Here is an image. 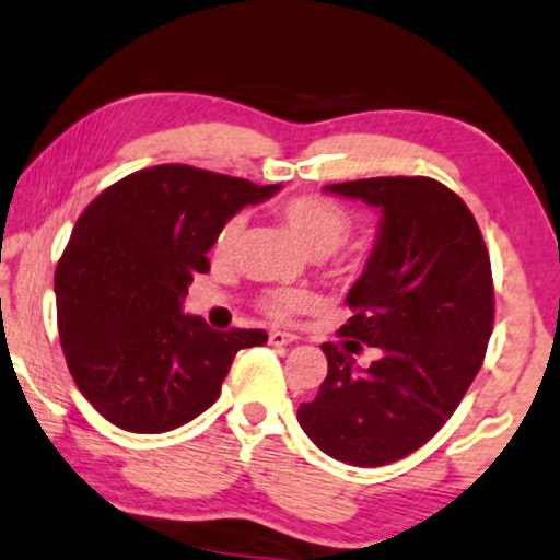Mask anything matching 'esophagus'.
I'll list each match as a JSON object with an SVG mask.
<instances>
[{
	"label": "esophagus",
	"mask_w": 560,
	"mask_h": 560,
	"mask_svg": "<svg viewBox=\"0 0 560 560\" xmlns=\"http://www.w3.org/2000/svg\"><path fill=\"white\" fill-rule=\"evenodd\" d=\"M295 340H299V335L280 332V329H272V332H269V345H275V348H282V345H291Z\"/></svg>",
	"instance_id": "34e87169"
}]
</instances>
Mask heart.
Wrapping results in <instances>:
<instances>
[{
  "mask_svg": "<svg viewBox=\"0 0 560 560\" xmlns=\"http://www.w3.org/2000/svg\"><path fill=\"white\" fill-rule=\"evenodd\" d=\"M278 218L285 223L288 231L293 233V238L306 248L312 257H329V254L337 252L345 241L350 236V228H353V220H350L348 212L342 210L340 205H335L332 199H324L316 195H301L291 197L285 202L278 205ZM246 231V218L236 212L220 225L215 236V254L220 259H228L236 254L241 246V238H244ZM265 312L275 319H291L293 314L306 312L312 306V293L308 291H295V288H288V291H269L261 301Z\"/></svg>",
  "mask_w": 560,
  "mask_h": 560,
  "instance_id": "obj_1",
  "label": "heart"
}]
</instances>
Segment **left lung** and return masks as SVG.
<instances>
[{"mask_svg": "<svg viewBox=\"0 0 560 560\" xmlns=\"http://www.w3.org/2000/svg\"><path fill=\"white\" fill-rule=\"evenodd\" d=\"M324 189L376 207L378 231L345 299L348 340L322 345L327 378L299 423L329 457L382 467L423 446L478 376L493 332L491 259L467 205L433 178ZM361 341L380 348L369 370L352 358Z\"/></svg>", "mask_w": 560, "mask_h": 560, "instance_id": "left-lung-1", "label": "left lung"}]
</instances>
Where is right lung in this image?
<instances>
[{
	"label": "right lung",
	"mask_w": 560,
	"mask_h": 560,
	"mask_svg": "<svg viewBox=\"0 0 560 560\" xmlns=\"http://www.w3.org/2000/svg\"><path fill=\"white\" fill-rule=\"evenodd\" d=\"M278 189L168 163L85 207L54 293L69 374L103 418L132 433L174 431L215 402L241 348L267 342L265 329L218 332L182 303L210 269L220 225Z\"/></svg>",
	"instance_id": "add662e5"
}]
</instances>
